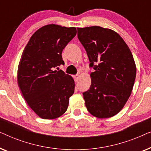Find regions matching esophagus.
I'll list each match as a JSON object with an SVG mask.
<instances>
[{"mask_svg": "<svg viewBox=\"0 0 151 151\" xmlns=\"http://www.w3.org/2000/svg\"><path fill=\"white\" fill-rule=\"evenodd\" d=\"M73 78H74V79H75L76 82H77L78 80V78H79V75H78V74H76V75H75V76H73Z\"/></svg>", "mask_w": 151, "mask_h": 151, "instance_id": "1", "label": "esophagus"}]
</instances>
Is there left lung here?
<instances>
[{
  "label": "left lung",
  "instance_id": "8db88e82",
  "mask_svg": "<svg viewBox=\"0 0 151 151\" xmlns=\"http://www.w3.org/2000/svg\"><path fill=\"white\" fill-rule=\"evenodd\" d=\"M78 38L87 53L91 84L83 93L88 112L98 118L114 116L131 96L136 66L129 47L114 31L98 26L78 28Z\"/></svg>",
  "mask_w": 151,
  "mask_h": 151
}]
</instances>
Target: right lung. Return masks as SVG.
<instances>
[{"label":"right lung","instance_id":"right-lung-1","mask_svg":"<svg viewBox=\"0 0 151 151\" xmlns=\"http://www.w3.org/2000/svg\"><path fill=\"white\" fill-rule=\"evenodd\" d=\"M77 33L75 27L47 24L27 44L18 68V84L29 106L41 118L64 114L74 93L71 76L55 68L65 65L62 52Z\"/></svg>","mask_w":151,"mask_h":151}]
</instances>
